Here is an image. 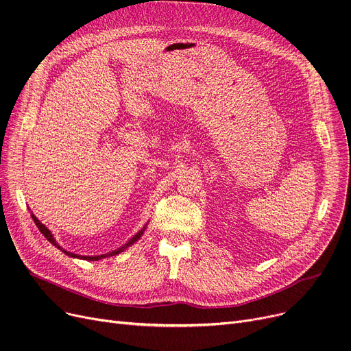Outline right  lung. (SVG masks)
<instances>
[{"mask_svg": "<svg viewBox=\"0 0 351 351\" xmlns=\"http://www.w3.org/2000/svg\"><path fill=\"white\" fill-rule=\"evenodd\" d=\"M31 217H32V220L35 221V224H36V227H38V230L42 232V234L45 236V239L48 240L51 244H53L56 248H59L62 252H64L66 255H69V256H72V258H80V260H87V261H99V260H101V258H107V256H114V255H119L120 252H123V251H125L128 247H131L134 243H136L139 239H141V236L144 234V231H145V228H147V224L139 230L135 236H132L130 240H128V243H125L124 245H121L120 248H117V250H114V251H110V252H107V254H101V255H79V254H73V252H70V251H66L64 248H62L58 243H56V240H55V237H53V234L51 232V230L46 227L45 224H42L38 219H36V216L35 215H32L31 213Z\"/></svg>", "mask_w": 351, "mask_h": 351, "instance_id": "1", "label": "right lung"}]
</instances>
